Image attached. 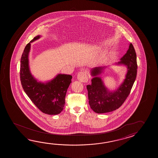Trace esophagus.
<instances>
[{"label":"esophagus","instance_id":"34e87169","mask_svg":"<svg viewBox=\"0 0 158 158\" xmlns=\"http://www.w3.org/2000/svg\"><path fill=\"white\" fill-rule=\"evenodd\" d=\"M77 77L78 80L80 81V82H86L88 80L87 72L86 71H81L78 72Z\"/></svg>","mask_w":158,"mask_h":158}]
</instances>
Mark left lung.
<instances>
[{"label":"left lung","mask_w":158,"mask_h":158,"mask_svg":"<svg viewBox=\"0 0 158 158\" xmlns=\"http://www.w3.org/2000/svg\"><path fill=\"white\" fill-rule=\"evenodd\" d=\"M116 65H123L127 68L124 81L117 89L110 91L105 86L99 76L107 67H95L91 69V84L87 85L89 103L90 108L97 114L114 111L121 106L130 94L137 76V55L131 44L127 53Z\"/></svg>","instance_id":"8db88e82"}]
</instances>
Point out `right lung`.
<instances>
[{
	"instance_id": "add662e5",
	"label": "right lung",
	"mask_w": 158,
	"mask_h": 158,
	"mask_svg": "<svg viewBox=\"0 0 158 158\" xmlns=\"http://www.w3.org/2000/svg\"><path fill=\"white\" fill-rule=\"evenodd\" d=\"M34 37L25 47L21 57L20 80L24 91L37 108L46 114H59L63 110L65 98L71 83V75L58 74L46 83L38 81L30 72L29 54L31 43L40 38Z\"/></svg>"
}]
</instances>
